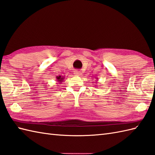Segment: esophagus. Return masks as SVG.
<instances>
[{"label": "esophagus", "mask_w": 155, "mask_h": 155, "mask_svg": "<svg viewBox=\"0 0 155 155\" xmlns=\"http://www.w3.org/2000/svg\"><path fill=\"white\" fill-rule=\"evenodd\" d=\"M74 74L76 75V76H80V75H81V73L80 71H75V73H74Z\"/></svg>", "instance_id": "1"}]
</instances>
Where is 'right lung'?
<instances>
[{
	"mask_svg": "<svg viewBox=\"0 0 155 155\" xmlns=\"http://www.w3.org/2000/svg\"><path fill=\"white\" fill-rule=\"evenodd\" d=\"M56 79H57L58 82H59V84H61V82L64 81V77H61V76H60V75H59V76L56 77Z\"/></svg>",
	"mask_w": 155,
	"mask_h": 155,
	"instance_id": "1",
	"label": "right lung"
}]
</instances>
